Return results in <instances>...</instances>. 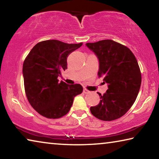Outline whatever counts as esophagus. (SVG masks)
<instances>
[{
	"instance_id": "34e87169",
	"label": "esophagus",
	"mask_w": 159,
	"mask_h": 159,
	"mask_svg": "<svg viewBox=\"0 0 159 159\" xmlns=\"http://www.w3.org/2000/svg\"><path fill=\"white\" fill-rule=\"evenodd\" d=\"M90 91L89 90H87L86 89H84V93H89Z\"/></svg>"
}]
</instances>
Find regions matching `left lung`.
Wrapping results in <instances>:
<instances>
[{"label": "left lung", "instance_id": "8db88e82", "mask_svg": "<svg viewBox=\"0 0 159 159\" xmlns=\"http://www.w3.org/2000/svg\"><path fill=\"white\" fill-rule=\"evenodd\" d=\"M85 45L99 60L98 77L108 85L106 93H98L100 102L90 107V112L103 121L117 120L130 109L139 91L142 75L137 59L129 48L111 39Z\"/></svg>", "mask_w": 159, "mask_h": 159}]
</instances>
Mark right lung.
<instances>
[{
	"label": "right lung",
	"instance_id": "1",
	"mask_svg": "<svg viewBox=\"0 0 159 159\" xmlns=\"http://www.w3.org/2000/svg\"><path fill=\"white\" fill-rule=\"evenodd\" d=\"M82 44L46 40L37 43L25 58L22 66L25 94L39 114L49 119L63 117L69 112L74 97L83 92L81 85L58 80L67 69L68 56Z\"/></svg>",
	"mask_w": 159,
	"mask_h": 159
}]
</instances>
